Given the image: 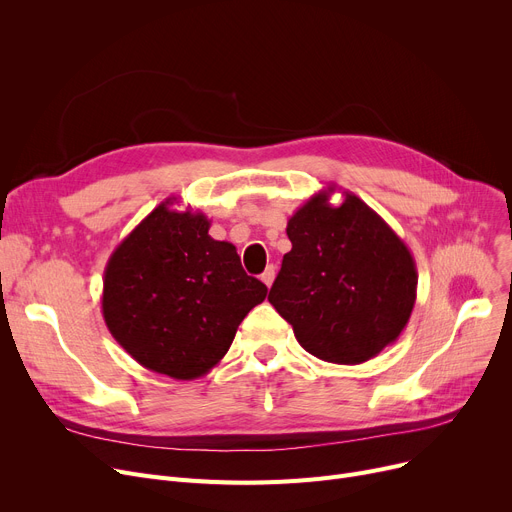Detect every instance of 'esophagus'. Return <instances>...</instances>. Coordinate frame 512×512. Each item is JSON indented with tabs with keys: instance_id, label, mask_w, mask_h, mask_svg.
Listing matches in <instances>:
<instances>
[{
	"instance_id": "34e87169",
	"label": "esophagus",
	"mask_w": 512,
	"mask_h": 512,
	"mask_svg": "<svg viewBox=\"0 0 512 512\" xmlns=\"http://www.w3.org/2000/svg\"><path fill=\"white\" fill-rule=\"evenodd\" d=\"M274 278H276V270H274V265H270L267 267V270L261 274V280H263V284L270 288L272 284H274Z\"/></svg>"
}]
</instances>
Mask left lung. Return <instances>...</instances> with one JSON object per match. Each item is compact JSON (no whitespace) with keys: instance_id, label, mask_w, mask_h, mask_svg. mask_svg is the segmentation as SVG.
<instances>
[{"instance_id":"8db88e82","label":"left lung","mask_w":512,"mask_h":512,"mask_svg":"<svg viewBox=\"0 0 512 512\" xmlns=\"http://www.w3.org/2000/svg\"><path fill=\"white\" fill-rule=\"evenodd\" d=\"M336 186L292 213V249L270 290V303L313 357L359 365L378 357L409 324L417 267L409 247L355 193Z\"/></svg>"}]
</instances>
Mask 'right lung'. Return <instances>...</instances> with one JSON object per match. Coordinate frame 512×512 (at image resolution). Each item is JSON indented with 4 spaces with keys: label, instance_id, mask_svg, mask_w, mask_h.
<instances>
[{
    "label": "right lung",
    "instance_id": "1",
    "mask_svg": "<svg viewBox=\"0 0 512 512\" xmlns=\"http://www.w3.org/2000/svg\"><path fill=\"white\" fill-rule=\"evenodd\" d=\"M174 203H159L114 249L101 311L134 361L186 382L224 359L267 286L245 274L232 242L207 234L205 213Z\"/></svg>",
    "mask_w": 512,
    "mask_h": 512
}]
</instances>
